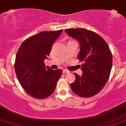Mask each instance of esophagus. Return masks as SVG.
I'll return each instance as SVG.
<instances>
[{"instance_id": "obj_1", "label": "esophagus", "mask_w": 126, "mask_h": 126, "mask_svg": "<svg viewBox=\"0 0 126 126\" xmlns=\"http://www.w3.org/2000/svg\"><path fill=\"white\" fill-rule=\"evenodd\" d=\"M63 73L68 74V73H70V71H68V70H66V69H64V70L63 71Z\"/></svg>"}]
</instances>
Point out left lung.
<instances>
[{
	"label": "left lung",
	"mask_w": 126,
	"mask_h": 126,
	"mask_svg": "<svg viewBox=\"0 0 126 126\" xmlns=\"http://www.w3.org/2000/svg\"><path fill=\"white\" fill-rule=\"evenodd\" d=\"M66 33L80 44L77 58L83 62L82 75L74 73L76 80L70 87L76 94L90 97L103 88L110 76L112 55L104 39L96 33L85 29H68Z\"/></svg>",
	"instance_id": "1"
}]
</instances>
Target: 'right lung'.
Here are the masks:
<instances>
[{"label": "right lung", "instance_id": "add662e5", "mask_svg": "<svg viewBox=\"0 0 126 126\" xmlns=\"http://www.w3.org/2000/svg\"><path fill=\"white\" fill-rule=\"evenodd\" d=\"M62 30L44 31L25 39L16 56L15 69L19 82L25 91L36 99L46 98L55 90L63 71L45 66L53 43Z\"/></svg>", "mask_w": 126, "mask_h": 126}]
</instances>
